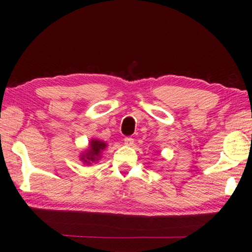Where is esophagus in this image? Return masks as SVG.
<instances>
[{
    "mask_svg": "<svg viewBox=\"0 0 252 252\" xmlns=\"http://www.w3.org/2000/svg\"><path fill=\"white\" fill-rule=\"evenodd\" d=\"M123 141H125L126 146H132V144H133V142H134V139L131 138V136H126Z\"/></svg>",
    "mask_w": 252,
    "mask_h": 252,
    "instance_id": "esophagus-1",
    "label": "esophagus"
}]
</instances>
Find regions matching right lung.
Listing matches in <instances>:
<instances>
[{
    "instance_id": "add662e5",
    "label": "right lung",
    "mask_w": 252,
    "mask_h": 252,
    "mask_svg": "<svg viewBox=\"0 0 252 252\" xmlns=\"http://www.w3.org/2000/svg\"><path fill=\"white\" fill-rule=\"evenodd\" d=\"M106 147V144L104 142L100 141V140H92L91 143H90V149H89V151H87L85 155L82 156V159L84 162H88V163H90V161H95L97 160V158H99L101 151L103 150V149Z\"/></svg>"
}]
</instances>
